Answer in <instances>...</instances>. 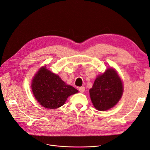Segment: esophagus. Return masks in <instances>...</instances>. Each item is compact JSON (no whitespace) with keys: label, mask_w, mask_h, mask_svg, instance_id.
Wrapping results in <instances>:
<instances>
[{"label":"esophagus","mask_w":150,"mask_h":150,"mask_svg":"<svg viewBox=\"0 0 150 150\" xmlns=\"http://www.w3.org/2000/svg\"><path fill=\"white\" fill-rule=\"evenodd\" d=\"M79 91L81 92H84V91H85V87H80L79 88Z\"/></svg>","instance_id":"esophagus-1"}]
</instances>
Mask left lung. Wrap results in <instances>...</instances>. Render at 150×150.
<instances>
[{"label":"left lung","mask_w":150,"mask_h":150,"mask_svg":"<svg viewBox=\"0 0 150 150\" xmlns=\"http://www.w3.org/2000/svg\"><path fill=\"white\" fill-rule=\"evenodd\" d=\"M122 92V82L112 68L98 76L89 90L93 105L100 111L108 110L115 105L120 99Z\"/></svg>","instance_id":"8db88e82"}]
</instances>
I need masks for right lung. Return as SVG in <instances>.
<instances>
[{"label": "right lung", "mask_w": 150, "mask_h": 150, "mask_svg": "<svg viewBox=\"0 0 150 150\" xmlns=\"http://www.w3.org/2000/svg\"><path fill=\"white\" fill-rule=\"evenodd\" d=\"M32 89L40 104L51 109L61 107L67 98L78 92L73 86L66 85L58 76L43 67L34 77Z\"/></svg>", "instance_id": "add662e5"}]
</instances>
